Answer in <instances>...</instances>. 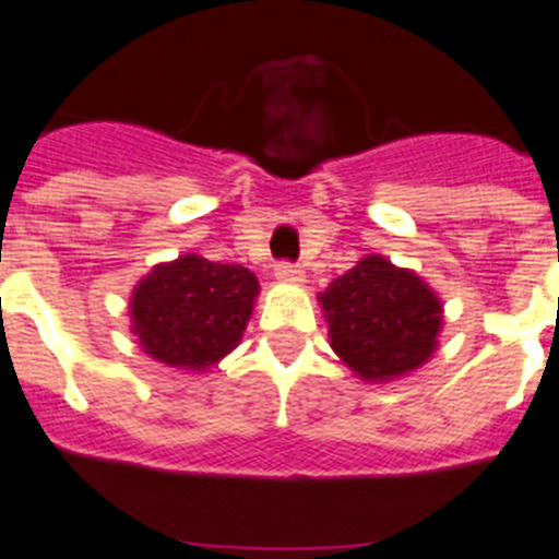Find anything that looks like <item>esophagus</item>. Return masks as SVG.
<instances>
[{
  "mask_svg": "<svg viewBox=\"0 0 559 559\" xmlns=\"http://www.w3.org/2000/svg\"><path fill=\"white\" fill-rule=\"evenodd\" d=\"M275 278L281 281V284H302L306 281V273H302L297 264H289V262H281L278 267H275Z\"/></svg>",
  "mask_w": 559,
  "mask_h": 559,
  "instance_id": "esophagus-1",
  "label": "esophagus"
}]
</instances>
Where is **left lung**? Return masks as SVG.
<instances>
[{
  "label": "left lung",
  "mask_w": 559,
  "mask_h": 559,
  "mask_svg": "<svg viewBox=\"0 0 559 559\" xmlns=\"http://www.w3.org/2000/svg\"><path fill=\"white\" fill-rule=\"evenodd\" d=\"M330 346L362 382L388 384L431 360L440 346V295L415 270L368 253L319 292Z\"/></svg>",
  "instance_id": "1"
}]
</instances>
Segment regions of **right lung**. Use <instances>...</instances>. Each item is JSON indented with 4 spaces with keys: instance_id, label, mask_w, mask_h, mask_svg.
Instances as JSON below:
<instances>
[{
    "instance_id": "1",
    "label": "right lung",
    "mask_w": 559,
    "mask_h": 559,
    "mask_svg": "<svg viewBox=\"0 0 559 559\" xmlns=\"http://www.w3.org/2000/svg\"><path fill=\"white\" fill-rule=\"evenodd\" d=\"M259 281L242 264L182 253L133 286L130 333L144 355L188 373L218 366L242 341Z\"/></svg>"
}]
</instances>
